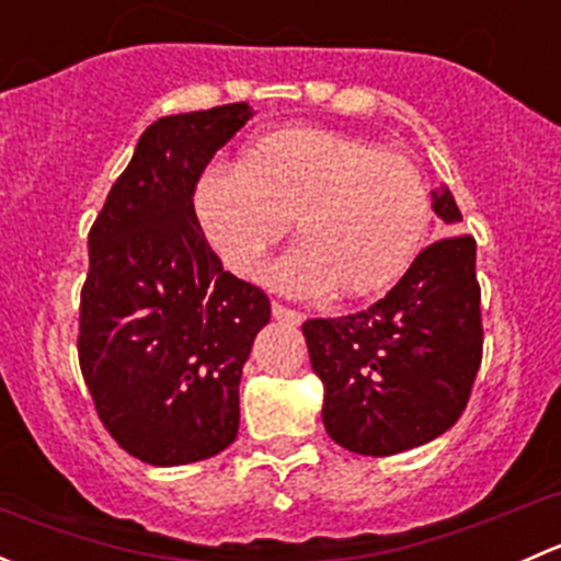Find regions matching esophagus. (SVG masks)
I'll return each instance as SVG.
<instances>
[{"instance_id": "obj_1", "label": "esophagus", "mask_w": 561, "mask_h": 561, "mask_svg": "<svg viewBox=\"0 0 561 561\" xmlns=\"http://www.w3.org/2000/svg\"><path fill=\"white\" fill-rule=\"evenodd\" d=\"M271 314H274V320H282L287 322V325H301L304 322V314L296 312V309H287L282 307V304H271Z\"/></svg>"}]
</instances>
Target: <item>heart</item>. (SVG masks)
Wrapping results in <instances>:
<instances>
[{"mask_svg": "<svg viewBox=\"0 0 561 561\" xmlns=\"http://www.w3.org/2000/svg\"><path fill=\"white\" fill-rule=\"evenodd\" d=\"M197 222L233 274L249 276L296 219V249L265 271L287 296L369 298L426 244L432 201L421 168L355 135L287 127L244 146L239 165L195 184Z\"/></svg>", "mask_w": 561, "mask_h": 561, "instance_id": "b5f03b06", "label": "heart"}]
</instances>
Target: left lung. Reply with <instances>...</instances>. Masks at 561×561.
<instances>
[{
    "instance_id": "1",
    "label": "left lung",
    "mask_w": 561,
    "mask_h": 561,
    "mask_svg": "<svg viewBox=\"0 0 561 561\" xmlns=\"http://www.w3.org/2000/svg\"><path fill=\"white\" fill-rule=\"evenodd\" d=\"M445 225L461 222L448 186L432 192ZM322 380L328 437L360 456H393L448 432L463 412L483 355L472 236L423 249L369 309L304 322Z\"/></svg>"
}]
</instances>
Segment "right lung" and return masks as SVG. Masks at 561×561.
I'll use <instances>...</instances> for the list:
<instances>
[{
  "mask_svg": "<svg viewBox=\"0 0 561 561\" xmlns=\"http://www.w3.org/2000/svg\"><path fill=\"white\" fill-rule=\"evenodd\" d=\"M249 118L247 103L157 118L89 230L83 380L111 437L154 467L233 443L241 369L271 320L268 296L222 268L192 203L211 157Z\"/></svg>",
  "mask_w": 561,
  "mask_h": 561,
  "instance_id": "obj_1",
  "label": "right lung"
}]
</instances>
